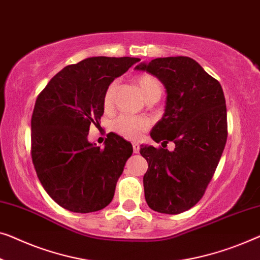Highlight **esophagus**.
<instances>
[{
	"label": "esophagus",
	"mask_w": 260,
	"mask_h": 260,
	"mask_svg": "<svg viewBox=\"0 0 260 260\" xmlns=\"http://www.w3.org/2000/svg\"><path fill=\"white\" fill-rule=\"evenodd\" d=\"M133 149H134L135 153L139 152V144H138V143H133Z\"/></svg>",
	"instance_id": "obj_1"
}]
</instances>
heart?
I'll return each mask as SVG.
<instances>
[{
	"mask_svg": "<svg viewBox=\"0 0 260 260\" xmlns=\"http://www.w3.org/2000/svg\"><path fill=\"white\" fill-rule=\"evenodd\" d=\"M138 86L141 90L144 100H148L150 97H160L161 93V85L159 81L151 75H141L138 77ZM116 90V83H111L108 86L104 92L103 103L105 109L111 108L112 102H114ZM150 119L145 116H129L123 115L116 119L112 123V130L116 134L121 135L124 138L127 139H137L142 136V134L149 129Z\"/></svg>",
	"mask_w": 260,
	"mask_h": 260,
	"instance_id": "b5f03b06",
	"label": "heart"
}]
</instances>
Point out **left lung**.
Returning <instances> with one entry per match:
<instances>
[{
    "mask_svg": "<svg viewBox=\"0 0 260 260\" xmlns=\"http://www.w3.org/2000/svg\"><path fill=\"white\" fill-rule=\"evenodd\" d=\"M167 91L164 115L150 136L163 148L141 145L149 169L143 177L145 201L153 211L178 214L201 201L212 179L228 138L226 104L221 85L185 56L142 62ZM175 143L174 152L165 146Z\"/></svg>",
    "mask_w": 260,
    "mask_h": 260,
    "instance_id": "1",
    "label": "left lung"
}]
</instances>
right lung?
Returning <instances> with one entry per match:
<instances>
[{"label": "right lung", "mask_w": 260, "mask_h": 260, "mask_svg": "<svg viewBox=\"0 0 260 260\" xmlns=\"http://www.w3.org/2000/svg\"><path fill=\"white\" fill-rule=\"evenodd\" d=\"M136 57H89L56 74L37 97L31 117V158L47 193L71 212L104 209L115 194L133 145L114 133L104 148L88 141L104 112V92Z\"/></svg>", "instance_id": "add662e5"}]
</instances>
